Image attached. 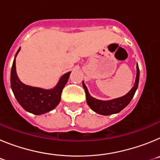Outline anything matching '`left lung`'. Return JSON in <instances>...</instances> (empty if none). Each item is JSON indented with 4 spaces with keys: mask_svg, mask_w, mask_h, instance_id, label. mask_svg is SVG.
I'll return each mask as SVG.
<instances>
[{
    "mask_svg": "<svg viewBox=\"0 0 160 160\" xmlns=\"http://www.w3.org/2000/svg\"><path fill=\"white\" fill-rule=\"evenodd\" d=\"M138 80H139V69H138V64H137L136 78H135L134 87L126 95L118 98H115V99L110 100V101H102V100H98L94 98L91 97L89 94L86 85L84 84V82H82L83 88L86 92L87 104L93 111H95L98 114H102V115H110V114L120 112L122 109L125 108L129 104L132 98L134 97V94L138 87Z\"/></svg>",
    "mask_w": 160,
    "mask_h": 160,
    "instance_id": "8db88e82",
    "label": "left lung"
}]
</instances>
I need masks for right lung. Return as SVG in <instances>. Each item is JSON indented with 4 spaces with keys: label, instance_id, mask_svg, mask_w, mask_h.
<instances>
[{
    "label": "right lung",
    "instance_id": "obj_1",
    "mask_svg": "<svg viewBox=\"0 0 160 160\" xmlns=\"http://www.w3.org/2000/svg\"><path fill=\"white\" fill-rule=\"evenodd\" d=\"M17 52L16 55L19 52ZM70 72L65 73L53 90H43L26 86L20 81L16 73L15 58L11 69L10 82L12 92L17 100L25 111L34 114H42L50 111L61 101V94L70 77Z\"/></svg>",
    "mask_w": 160,
    "mask_h": 160
}]
</instances>
